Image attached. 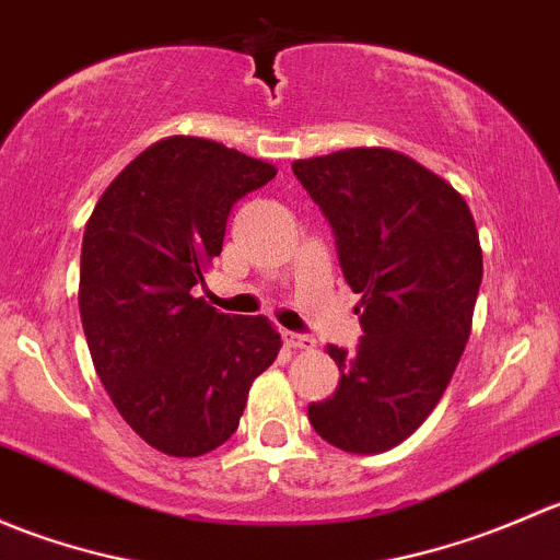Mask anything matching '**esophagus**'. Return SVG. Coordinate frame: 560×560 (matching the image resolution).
Instances as JSON below:
<instances>
[{
	"mask_svg": "<svg viewBox=\"0 0 560 560\" xmlns=\"http://www.w3.org/2000/svg\"><path fill=\"white\" fill-rule=\"evenodd\" d=\"M281 338L290 349H314V338L312 336H303V332L295 330H281Z\"/></svg>",
	"mask_w": 560,
	"mask_h": 560,
	"instance_id": "1",
	"label": "esophagus"
}]
</instances>
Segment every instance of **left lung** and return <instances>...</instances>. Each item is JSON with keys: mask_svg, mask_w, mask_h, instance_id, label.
Returning a JSON list of instances; mask_svg holds the SVG:
<instances>
[{"mask_svg": "<svg viewBox=\"0 0 560 560\" xmlns=\"http://www.w3.org/2000/svg\"><path fill=\"white\" fill-rule=\"evenodd\" d=\"M325 213L343 279L360 301L354 352L327 343L341 380L308 404L314 431L347 453H385L422 425L453 380L482 284L466 200L436 173L387 149L292 162Z\"/></svg>", "mask_w": 560, "mask_h": 560, "instance_id": "1", "label": "left lung"}]
</instances>
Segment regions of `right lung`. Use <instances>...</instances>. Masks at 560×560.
I'll use <instances>...</instances> for the list:
<instances>
[{"label":"right lung","mask_w":560,"mask_h":560,"mask_svg":"<svg viewBox=\"0 0 560 560\" xmlns=\"http://www.w3.org/2000/svg\"><path fill=\"white\" fill-rule=\"evenodd\" d=\"M276 167L206 138H167L116 175L83 233L81 322L118 415L151 447L197 457L228 442L276 360L265 316L195 298L241 197Z\"/></svg>","instance_id":"1"}]
</instances>
